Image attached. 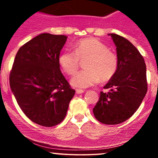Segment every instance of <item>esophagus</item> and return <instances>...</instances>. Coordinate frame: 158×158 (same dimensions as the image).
<instances>
[{
    "mask_svg": "<svg viewBox=\"0 0 158 158\" xmlns=\"http://www.w3.org/2000/svg\"><path fill=\"white\" fill-rule=\"evenodd\" d=\"M85 90H81V89H76V93L77 94H81L82 93H84Z\"/></svg>",
    "mask_w": 158,
    "mask_h": 158,
    "instance_id": "esophagus-1",
    "label": "esophagus"
}]
</instances>
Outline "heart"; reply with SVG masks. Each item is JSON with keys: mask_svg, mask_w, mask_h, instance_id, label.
<instances>
[{"mask_svg": "<svg viewBox=\"0 0 158 158\" xmlns=\"http://www.w3.org/2000/svg\"><path fill=\"white\" fill-rule=\"evenodd\" d=\"M73 50H64L59 57V64L68 74L77 71L79 59H88L84 65L85 70L77 72L70 79L73 86L88 88L101 80H109L117 71V56L99 40L93 38L81 39L73 45Z\"/></svg>", "mask_w": 158, "mask_h": 158, "instance_id": "b5f03b06", "label": "heart"}]
</instances>
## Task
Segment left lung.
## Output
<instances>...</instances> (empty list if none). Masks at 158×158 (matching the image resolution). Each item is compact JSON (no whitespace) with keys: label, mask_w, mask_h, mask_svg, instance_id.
Returning <instances> with one entry per match:
<instances>
[{"label":"left lung","mask_w":158,"mask_h":158,"mask_svg":"<svg viewBox=\"0 0 158 158\" xmlns=\"http://www.w3.org/2000/svg\"><path fill=\"white\" fill-rule=\"evenodd\" d=\"M111 37L118 60L117 71L100 92L99 101L94 108L96 119L103 124L117 125L125 122L135 113L147 92L146 66L137 48L122 36Z\"/></svg>","instance_id":"obj_1"}]
</instances>
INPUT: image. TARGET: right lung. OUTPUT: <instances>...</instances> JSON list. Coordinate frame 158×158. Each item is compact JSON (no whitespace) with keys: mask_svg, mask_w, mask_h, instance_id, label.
<instances>
[{"mask_svg":"<svg viewBox=\"0 0 158 158\" xmlns=\"http://www.w3.org/2000/svg\"><path fill=\"white\" fill-rule=\"evenodd\" d=\"M67 39L64 35L40 34L20 48L12 65V92L25 115L40 126L60 123L75 94L59 63Z\"/></svg>","mask_w":158,"mask_h":158,"instance_id":"right-lung-1","label":"right lung"}]
</instances>
